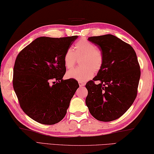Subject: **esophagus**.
Segmentation results:
<instances>
[{
    "label": "esophagus",
    "mask_w": 154,
    "mask_h": 154,
    "mask_svg": "<svg viewBox=\"0 0 154 154\" xmlns=\"http://www.w3.org/2000/svg\"><path fill=\"white\" fill-rule=\"evenodd\" d=\"M78 84H79V86H80V87H82V86H85V84L83 83L82 82H78Z\"/></svg>",
    "instance_id": "34e87169"
}]
</instances>
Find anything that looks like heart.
I'll use <instances>...</instances> for the list:
<instances>
[{
    "instance_id": "b5f03b06",
    "label": "heart",
    "mask_w": 154,
    "mask_h": 154,
    "mask_svg": "<svg viewBox=\"0 0 154 154\" xmlns=\"http://www.w3.org/2000/svg\"><path fill=\"white\" fill-rule=\"evenodd\" d=\"M80 60L81 66L68 71V78L85 82L92 78L102 68L103 56L102 51L97 46L86 39L78 40L74 45V51L68 48L64 55V64L67 69L72 68Z\"/></svg>"
}]
</instances>
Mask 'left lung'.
<instances>
[{"label": "left lung", "instance_id": "obj_1", "mask_svg": "<svg viewBox=\"0 0 154 154\" xmlns=\"http://www.w3.org/2000/svg\"><path fill=\"white\" fill-rule=\"evenodd\" d=\"M88 40L102 51L103 63L97 76L86 84V104L96 120H115L130 108L137 96L141 72L136 52L112 34ZM97 80L100 84L94 83Z\"/></svg>", "mask_w": 154, "mask_h": 154}]
</instances>
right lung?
<instances>
[{
	"instance_id": "obj_1",
	"label": "right lung",
	"mask_w": 154,
	"mask_h": 154,
	"mask_svg": "<svg viewBox=\"0 0 154 154\" xmlns=\"http://www.w3.org/2000/svg\"><path fill=\"white\" fill-rule=\"evenodd\" d=\"M78 38L39 37L18 54L13 88L22 109L38 123L52 125L66 114L78 88L74 79L63 80L64 55Z\"/></svg>"
}]
</instances>
